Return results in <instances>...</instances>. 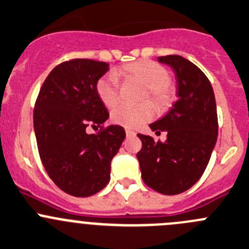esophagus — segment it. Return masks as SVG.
I'll use <instances>...</instances> for the list:
<instances>
[{"label": "esophagus", "instance_id": "obj_1", "mask_svg": "<svg viewBox=\"0 0 249 249\" xmlns=\"http://www.w3.org/2000/svg\"><path fill=\"white\" fill-rule=\"evenodd\" d=\"M126 136L127 137H133V136H136V132L132 131V129H129V128H126Z\"/></svg>", "mask_w": 249, "mask_h": 249}]
</instances>
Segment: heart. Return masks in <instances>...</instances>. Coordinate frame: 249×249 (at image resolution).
Instances as JSON below:
<instances>
[{
    "mask_svg": "<svg viewBox=\"0 0 249 249\" xmlns=\"http://www.w3.org/2000/svg\"><path fill=\"white\" fill-rule=\"evenodd\" d=\"M115 74L124 83H137L145 87L142 101L150 100L158 110H167L172 104L174 90L170 85L171 74L160 63L150 60L136 61L118 67L115 70ZM95 91L106 107H113L120 101V83L113 74H105L99 78L95 84ZM154 115L155 108L145 102L138 106H117L111 112V120L116 124L134 128L150 121Z\"/></svg>",
    "mask_w": 249,
    "mask_h": 249,
    "instance_id": "obj_1",
    "label": "heart"
}]
</instances>
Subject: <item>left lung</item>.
<instances>
[{"label": "left lung", "mask_w": 249, "mask_h": 249, "mask_svg": "<svg viewBox=\"0 0 249 249\" xmlns=\"http://www.w3.org/2000/svg\"><path fill=\"white\" fill-rule=\"evenodd\" d=\"M177 77L178 100L161 120L151 123L156 134L167 132L166 142L138 134L137 154L144 183L166 196L179 194L202 177L217 139L214 91L207 75L178 55L159 57Z\"/></svg>", "instance_id": "left-lung-1"}]
</instances>
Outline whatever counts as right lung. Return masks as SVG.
Returning a JSON list of instances; mask_svg holds the SVG:
<instances>
[{
    "label": "right lung",
    "mask_w": 249,
    "mask_h": 249,
    "mask_svg": "<svg viewBox=\"0 0 249 249\" xmlns=\"http://www.w3.org/2000/svg\"><path fill=\"white\" fill-rule=\"evenodd\" d=\"M108 71L106 62L74 58L56 66L39 91L34 131L40 159L53 183L73 197H89L110 181L111 160L126 132L104 127L108 118L95 84ZM88 126H100L96 135Z\"/></svg>",
    "instance_id": "1"
}]
</instances>
